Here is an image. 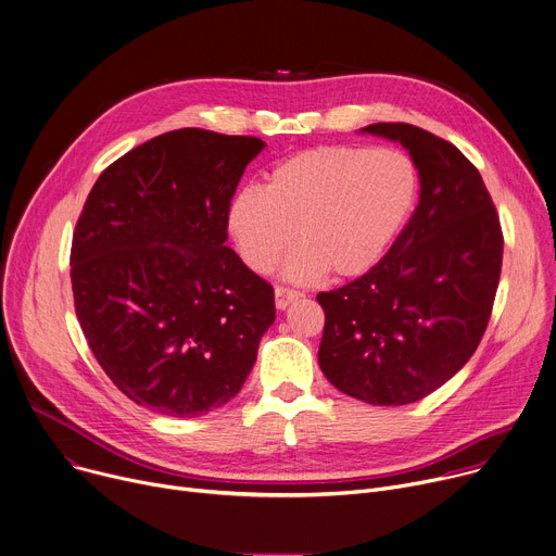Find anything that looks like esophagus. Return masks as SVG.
<instances>
[{
    "label": "esophagus",
    "mask_w": 556,
    "mask_h": 556,
    "mask_svg": "<svg viewBox=\"0 0 556 556\" xmlns=\"http://www.w3.org/2000/svg\"><path fill=\"white\" fill-rule=\"evenodd\" d=\"M298 298H302V293L300 291H295V289H289V287H276V306L282 311V308H287L293 300H298Z\"/></svg>",
    "instance_id": "obj_1"
}]
</instances>
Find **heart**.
<instances>
[{
    "mask_svg": "<svg viewBox=\"0 0 556 556\" xmlns=\"http://www.w3.org/2000/svg\"><path fill=\"white\" fill-rule=\"evenodd\" d=\"M418 177L394 149L328 144L278 162L265 190L235 194L228 228L243 263L265 274L298 239L282 276L313 282L330 271L353 278L368 271L409 216Z\"/></svg>",
    "mask_w": 556,
    "mask_h": 556,
    "instance_id": "heart-1",
    "label": "heart"
}]
</instances>
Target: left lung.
<instances>
[{
	"mask_svg": "<svg viewBox=\"0 0 556 556\" xmlns=\"http://www.w3.org/2000/svg\"><path fill=\"white\" fill-rule=\"evenodd\" d=\"M401 142L420 199L388 254L357 280L317 293L319 368L370 405H407L476 353L502 271L504 237L478 168L447 140L405 123L362 129Z\"/></svg>",
	"mask_w": 556,
	"mask_h": 556,
	"instance_id": "8db88e82",
	"label": "left lung"
}]
</instances>
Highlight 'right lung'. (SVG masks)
I'll return each mask as SVG.
<instances>
[{
    "label": "right lung",
    "mask_w": 556,
    "mask_h": 556,
    "mask_svg": "<svg viewBox=\"0 0 556 556\" xmlns=\"http://www.w3.org/2000/svg\"><path fill=\"white\" fill-rule=\"evenodd\" d=\"M265 149L250 136L177 129L93 184L72 239L85 340L138 405L192 418L243 388L276 319L274 289L228 241V207Z\"/></svg>",
    "instance_id": "1"
}]
</instances>
